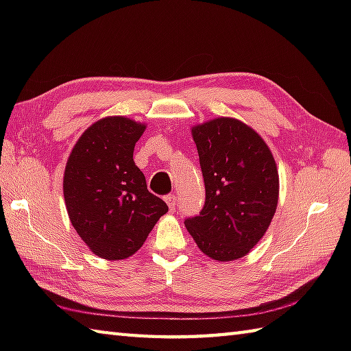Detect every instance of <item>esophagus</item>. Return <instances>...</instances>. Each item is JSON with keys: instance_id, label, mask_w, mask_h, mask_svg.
I'll use <instances>...</instances> for the list:
<instances>
[{"instance_id": "obj_1", "label": "esophagus", "mask_w": 351, "mask_h": 351, "mask_svg": "<svg viewBox=\"0 0 351 351\" xmlns=\"http://www.w3.org/2000/svg\"><path fill=\"white\" fill-rule=\"evenodd\" d=\"M164 200H166V204L169 205L170 211H173L175 208H176V200H178V197L175 196V193H170V195L164 196Z\"/></svg>"}]
</instances>
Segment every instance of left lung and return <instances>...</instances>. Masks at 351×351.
<instances>
[{
    "label": "left lung",
    "mask_w": 351,
    "mask_h": 351,
    "mask_svg": "<svg viewBox=\"0 0 351 351\" xmlns=\"http://www.w3.org/2000/svg\"><path fill=\"white\" fill-rule=\"evenodd\" d=\"M205 182V204L185 226L215 261L247 255L270 226L279 175L270 149L247 125L219 117L191 130Z\"/></svg>",
    "instance_id": "8db88e82"
}]
</instances>
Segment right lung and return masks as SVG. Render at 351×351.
<instances>
[{
  "mask_svg": "<svg viewBox=\"0 0 351 351\" xmlns=\"http://www.w3.org/2000/svg\"><path fill=\"white\" fill-rule=\"evenodd\" d=\"M143 131L145 125L126 117L102 119L84 131L66 164L63 193L72 226L104 259L134 255L169 211L132 158Z\"/></svg>",
  "mask_w": 351,
  "mask_h": 351,
  "instance_id": "obj_1",
  "label": "right lung"
}]
</instances>
